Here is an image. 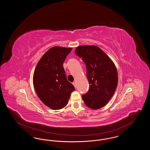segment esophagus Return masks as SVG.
Here are the masks:
<instances>
[{
	"mask_svg": "<svg viewBox=\"0 0 150 150\" xmlns=\"http://www.w3.org/2000/svg\"><path fill=\"white\" fill-rule=\"evenodd\" d=\"M72 84L76 88V83H75V82H73V83H72Z\"/></svg>",
	"mask_w": 150,
	"mask_h": 150,
	"instance_id": "esophagus-1",
	"label": "esophagus"
}]
</instances>
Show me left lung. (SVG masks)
Masks as SVG:
<instances>
[{"label":"left lung","instance_id":"1","mask_svg":"<svg viewBox=\"0 0 150 150\" xmlns=\"http://www.w3.org/2000/svg\"><path fill=\"white\" fill-rule=\"evenodd\" d=\"M75 53L86 65L89 88L82 96L86 106L94 110L103 107L114 95L117 85L115 65L103 50L95 45L79 46Z\"/></svg>","mask_w":150,"mask_h":150}]
</instances>
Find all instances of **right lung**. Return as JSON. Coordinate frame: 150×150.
I'll list each match as a JSON object with an SVG mask.
<instances>
[{
	"mask_svg": "<svg viewBox=\"0 0 150 150\" xmlns=\"http://www.w3.org/2000/svg\"><path fill=\"white\" fill-rule=\"evenodd\" d=\"M71 48L54 47L38 62L33 76V84L38 97L53 110L67 105L75 88L66 78L63 64Z\"/></svg>",
	"mask_w": 150,
	"mask_h": 150,
	"instance_id": "obj_1",
	"label": "right lung"
}]
</instances>
